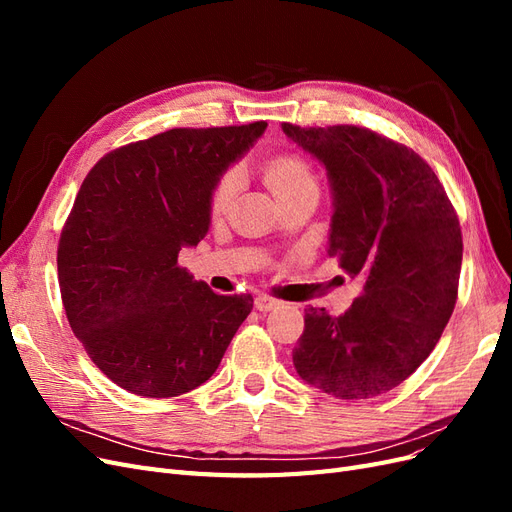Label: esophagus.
I'll return each instance as SVG.
<instances>
[{"label":"esophagus","mask_w":512,"mask_h":512,"mask_svg":"<svg viewBox=\"0 0 512 512\" xmlns=\"http://www.w3.org/2000/svg\"><path fill=\"white\" fill-rule=\"evenodd\" d=\"M254 305H256V309H260V312H271V309H275V307H280V305H282V301H277V299L269 297V294H265V292H260V294H256V299H254Z\"/></svg>","instance_id":"1"}]
</instances>
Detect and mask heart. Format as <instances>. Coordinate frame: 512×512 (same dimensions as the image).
I'll list each match as a JSON object with an SVG mask.
<instances>
[{
  "label": "heart",
  "instance_id": "obj_1",
  "mask_svg": "<svg viewBox=\"0 0 512 512\" xmlns=\"http://www.w3.org/2000/svg\"><path fill=\"white\" fill-rule=\"evenodd\" d=\"M262 179L271 188L275 198L284 203L288 198L299 196L303 192L316 190L318 192V177L314 168L309 166L301 156H294V153H280L262 166ZM237 192V181L230 173H224L218 181H215L211 196H209V211L215 218L224 215L230 205L232 198Z\"/></svg>",
  "mask_w": 512,
  "mask_h": 512
}]
</instances>
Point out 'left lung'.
Returning <instances> with one entry per match:
<instances>
[{"instance_id": "left-lung-1", "label": "left lung", "mask_w": 512, "mask_h": 512, "mask_svg": "<svg viewBox=\"0 0 512 512\" xmlns=\"http://www.w3.org/2000/svg\"><path fill=\"white\" fill-rule=\"evenodd\" d=\"M282 130L327 168V254L363 277L342 316L305 309L294 369L333 397H378L414 374L453 314L463 254L457 213L431 166L406 145L356 126Z\"/></svg>"}]
</instances>
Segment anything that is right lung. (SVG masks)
<instances>
[{
    "label": "right lung",
    "instance_id": "obj_1",
    "mask_svg": "<svg viewBox=\"0 0 512 512\" xmlns=\"http://www.w3.org/2000/svg\"><path fill=\"white\" fill-rule=\"evenodd\" d=\"M267 123L175 128L119 147L89 170L61 230L57 271L74 335L102 374L141 397L207 382L250 294H218L179 267L211 224L209 196Z\"/></svg>",
    "mask_w": 512,
    "mask_h": 512
}]
</instances>
